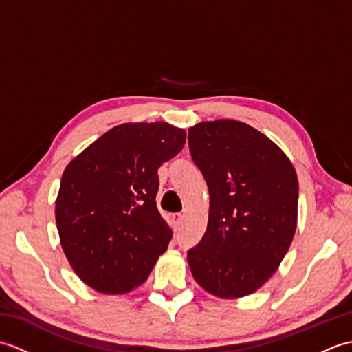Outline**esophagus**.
<instances>
[{
  "mask_svg": "<svg viewBox=\"0 0 352 352\" xmlns=\"http://www.w3.org/2000/svg\"><path fill=\"white\" fill-rule=\"evenodd\" d=\"M183 218L184 216L182 214V213H175V214H172V222H174V226H175V228H178L183 223Z\"/></svg>",
  "mask_w": 352,
  "mask_h": 352,
  "instance_id": "obj_1",
  "label": "esophagus"
}]
</instances>
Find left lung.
<instances>
[{
	"mask_svg": "<svg viewBox=\"0 0 352 352\" xmlns=\"http://www.w3.org/2000/svg\"><path fill=\"white\" fill-rule=\"evenodd\" d=\"M189 148L210 193L207 230L188 251L193 278L226 300L254 294L294 241V164L263 133L233 119L190 126Z\"/></svg>",
	"mask_w": 352,
	"mask_h": 352,
	"instance_id": "left-lung-1",
	"label": "left lung"
}]
</instances>
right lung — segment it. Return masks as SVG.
Listing matches in <instances>:
<instances>
[{
    "mask_svg": "<svg viewBox=\"0 0 352 352\" xmlns=\"http://www.w3.org/2000/svg\"><path fill=\"white\" fill-rule=\"evenodd\" d=\"M186 131L168 122L121 124L66 166L56 222L69 265L101 294H129L166 251L172 230L157 210L162 163Z\"/></svg>",
    "mask_w": 352,
    "mask_h": 352,
    "instance_id": "obj_1",
    "label": "right lung"
}]
</instances>
